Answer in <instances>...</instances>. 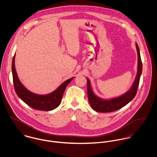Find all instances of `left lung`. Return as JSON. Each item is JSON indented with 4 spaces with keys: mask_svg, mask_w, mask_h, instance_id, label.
I'll return each instance as SVG.
<instances>
[{
    "mask_svg": "<svg viewBox=\"0 0 157 157\" xmlns=\"http://www.w3.org/2000/svg\"><path fill=\"white\" fill-rule=\"evenodd\" d=\"M136 49L138 56L137 72L134 82L129 90L123 94L112 98L105 99L98 97L92 90L90 79H87V93L88 100L91 108L98 112H111L117 111L126 106L134 98L138 87L140 77L142 73V62L141 60L140 52L138 46L135 43Z\"/></svg>",
    "mask_w": 157,
    "mask_h": 157,
    "instance_id": "1",
    "label": "left lung"
}]
</instances>
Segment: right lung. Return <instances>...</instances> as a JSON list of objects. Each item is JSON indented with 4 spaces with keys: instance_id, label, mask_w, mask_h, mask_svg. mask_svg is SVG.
Wrapping results in <instances>:
<instances>
[{
    "instance_id": "obj_1",
    "label": "right lung",
    "mask_w": 157,
    "mask_h": 157,
    "mask_svg": "<svg viewBox=\"0 0 157 157\" xmlns=\"http://www.w3.org/2000/svg\"><path fill=\"white\" fill-rule=\"evenodd\" d=\"M15 57L16 54L12 62V73L14 89L18 97L29 106L37 110L49 111L57 108L61 103L67 86L74 77L67 80L49 94L40 95L33 93L26 89L20 81L15 67Z\"/></svg>"
}]
</instances>
